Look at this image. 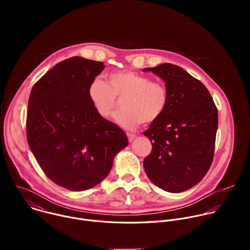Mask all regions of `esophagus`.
<instances>
[{"label": "esophagus", "instance_id": "esophagus-1", "mask_svg": "<svg viewBox=\"0 0 250 250\" xmlns=\"http://www.w3.org/2000/svg\"><path fill=\"white\" fill-rule=\"evenodd\" d=\"M126 136H127V138H128V141L130 142V141H132V140L136 137V134L130 133V132H126Z\"/></svg>", "mask_w": 250, "mask_h": 250}]
</instances>
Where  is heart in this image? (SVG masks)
Returning a JSON list of instances; mask_svg holds the SVG:
<instances>
[{"label":"heart","mask_w":250,"mask_h":250,"mask_svg":"<svg viewBox=\"0 0 250 250\" xmlns=\"http://www.w3.org/2000/svg\"><path fill=\"white\" fill-rule=\"evenodd\" d=\"M89 98L98 115L109 118L122 99L115 122L124 129H134L140 124L157 122L165 113L169 92L165 84L151 81L147 76L132 71H118L109 75V84L95 79L89 87Z\"/></svg>","instance_id":"heart-1"}]
</instances>
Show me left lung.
Listing matches in <instances>:
<instances>
[{
    "instance_id": "left-lung-1",
    "label": "left lung",
    "mask_w": 250,
    "mask_h": 250,
    "mask_svg": "<svg viewBox=\"0 0 250 250\" xmlns=\"http://www.w3.org/2000/svg\"><path fill=\"white\" fill-rule=\"evenodd\" d=\"M144 71L163 79L169 92L165 113L144 132L152 144L144 160L146 173L164 191L184 192L198 184L211 165L217 106L205 85L179 66L164 63Z\"/></svg>"
}]
</instances>
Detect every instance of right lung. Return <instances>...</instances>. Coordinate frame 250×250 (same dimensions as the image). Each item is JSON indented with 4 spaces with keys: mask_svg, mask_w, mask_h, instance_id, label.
I'll return each mask as SVG.
<instances>
[{
    "mask_svg": "<svg viewBox=\"0 0 250 250\" xmlns=\"http://www.w3.org/2000/svg\"><path fill=\"white\" fill-rule=\"evenodd\" d=\"M103 62L71 57L56 64L31 89L26 115L28 146L56 185L85 191L110 173L128 141L117 125L101 118L89 87Z\"/></svg>",
    "mask_w": 250,
    "mask_h": 250,
    "instance_id": "1",
    "label": "right lung"
}]
</instances>
